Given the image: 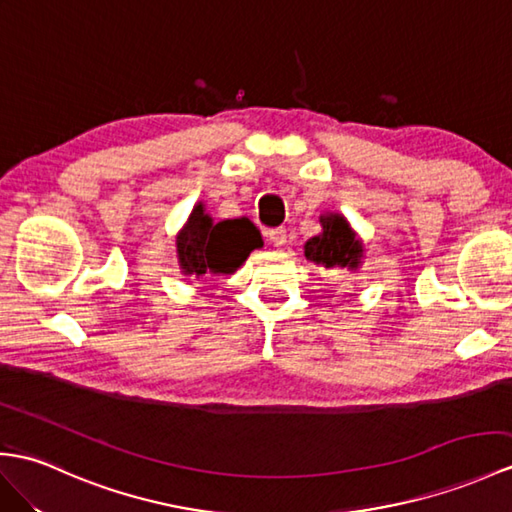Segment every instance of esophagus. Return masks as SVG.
Returning a JSON list of instances; mask_svg holds the SVG:
<instances>
[{"instance_id": "1", "label": "esophagus", "mask_w": 512, "mask_h": 512, "mask_svg": "<svg viewBox=\"0 0 512 512\" xmlns=\"http://www.w3.org/2000/svg\"><path fill=\"white\" fill-rule=\"evenodd\" d=\"M266 237H268V242L277 248H283L285 244H288V231L285 229H270L266 233Z\"/></svg>"}]
</instances>
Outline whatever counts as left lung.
<instances>
[{
    "label": "left lung",
    "instance_id": "left-lung-1",
    "mask_svg": "<svg viewBox=\"0 0 512 512\" xmlns=\"http://www.w3.org/2000/svg\"><path fill=\"white\" fill-rule=\"evenodd\" d=\"M320 222H323V233L307 240L305 257L316 261V264H323L325 268H358L362 257V242L349 229L347 220L334 213V216L320 218Z\"/></svg>",
    "mask_w": 512,
    "mask_h": 512
}]
</instances>
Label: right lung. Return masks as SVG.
I'll return each instance as SVG.
<instances>
[{
	"instance_id": "add662e5",
	"label": "right lung",
	"mask_w": 512,
	"mask_h": 512,
	"mask_svg": "<svg viewBox=\"0 0 512 512\" xmlns=\"http://www.w3.org/2000/svg\"><path fill=\"white\" fill-rule=\"evenodd\" d=\"M176 242L178 259L187 275H229L261 244V235L248 218L213 224L202 205H196Z\"/></svg>"
}]
</instances>
